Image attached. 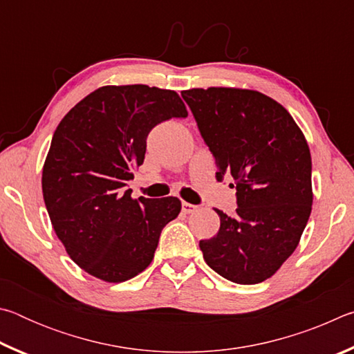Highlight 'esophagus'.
<instances>
[{
    "mask_svg": "<svg viewBox=\"0 0 354 354\" xmlns=\"http://www.w3.org/2000/svg\"><path fill=\"white\" fill-rule=\"evenodd\" d=\"M196 209V206L195 205H190V203H185V201H183V205H181V211L184 212V214H190V212H194Z\"/></svg>",
    "mask_w": 354,
    "mask_h": 354,
    "instance_id": "esophagus-1",
    "label": "esophagus"
}]
</instances>
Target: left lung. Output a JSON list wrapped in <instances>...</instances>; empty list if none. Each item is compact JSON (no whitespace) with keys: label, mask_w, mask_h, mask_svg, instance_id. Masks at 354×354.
I'll return each instance as SVG.
<instances>
[{"label":"left lung","mask_w":354,"mask_h":354,"mask_svg":"<svg viewBox=\"0 0 354 354\" xmlns=\"http://www.w3.org/2000/svg\"><path fill=\"white\" fill-rule=\"evenodd\" d=\"M212 153L218 181L234 178L236 215L215 209L220 230L200 241L214 272L237 284L270 278L295 251L313 207V162L290 113L254 91L181 92Z\"/></svg>","instance_id":"1"}]
</instances>
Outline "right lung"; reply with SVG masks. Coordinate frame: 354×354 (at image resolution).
<instances>
[{
	"instance_id": "1",
	"label": "right lung",
	"mask_w": 354,
	"mask_h": 354,
	"mask_svg": "<svg viewBox=\"0 0 354 354\" xmlns=\"http://www.w3.org/2000/svg\"><path fill=\"white\" fill-rule=\"evenodd\" d=\"M185 117L176 92L134 84L97 88L59 123L41 175L44 200L59 241L92 277L122 283L153 261L181 201L131 198V167L143 164L156 124Z\"/></svg>"
}]
</instances>
